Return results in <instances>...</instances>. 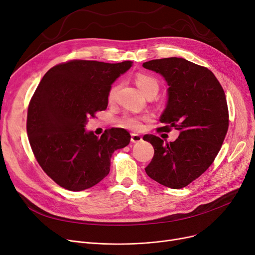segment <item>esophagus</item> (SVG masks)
I'll use <instances>...</instances> for the list:
<instances>
[{
  "label": "esophagus",
  "instance_id": "esophagus-1",
  "mask_svg": "<svg viewBox=\"0 0 255 255\" xmlns=\"http://www.w3.org/2000/svg\"><path fill=\"white\" fill-rule=\"evenodd\" d=\"M142 140V136L139 134H136V133H132L131 134V141L132 142H139Z\"/></svg>",
  "mask_w": 255,
  "mask_h": 255
}]
</instances>
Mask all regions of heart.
I'll return each instance as SVG.
<instances>
[{"label":"heart","instance_id":"1","mask_svg":"<svg viewBox=\"0 0 255 255\" xmlns=\"http://www.w3.org/2000/svg\"><path fill=\"white\" fill-rule=\"evenodd\" d=\"M135 83H136L138 89L144 94V95L146 93L151 92V91L158 92V89H159V84L157 80L154 77L145 75V74H137L135 77ZM118 91H119V85H114L111 88V90L109 92V100L110 101H114L116 99ZM120 124H121V126H123L128 129L138 130L141 128V118L136 117V116H132V115H126L122 119H121Z\"/></svg>","mask_w":255,"mask_h":255}]
</instances>
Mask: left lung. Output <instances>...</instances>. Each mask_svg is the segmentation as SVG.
Masks as SVG:
<instances>
[{
  "label": "left lung",
  "instance_id": "1",
  "mask_svg": "<svg viewBox=\"0 0 255 255\" xmlns=\"http://www.w3.org/2000/svg\"><path fill=\"white\" fill-rule=\"evenodd\" d=\"M142 67L162 75L168 86L159 119L163 130H180L171 142L153 134L143 136L154 146L145 172L159 184L180 189L203 175L220 151L229 129L225 94L212 71L182 58L152 60Z\"/></svg>",
  "mask_w": 255,
  "mask_h": 255
}]
</instances>
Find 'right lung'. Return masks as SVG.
Wrapping results in <instances>:
<instances>
[{
  "label": "right lung",
  "mask_w": 255,
  "mask_h": 255,
  "mask_svg": "<svg viewBox=\"0 0 255 255\" xmlns=\"http://www.w3.org/2000/svg\"><path fill=\"white\" fill-rule=\"evenodd\" d=\"M131 61L110 64L74 60L49 69L31 99L26 132L38 163L58 185L83 191L110 172L113 153L130 142L123 128L98 137L87 131L88 118L106 110L109 92Z\"/></svg>",
  "instance_id": "obj_1"
}]
</instances>
